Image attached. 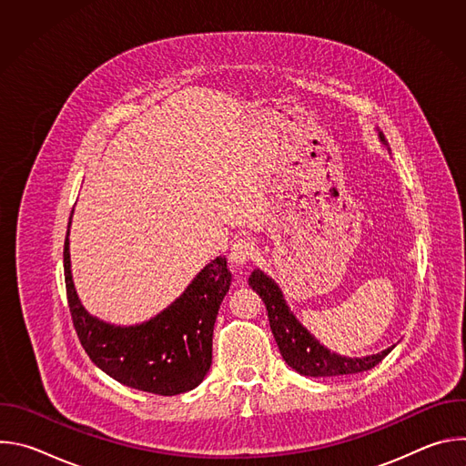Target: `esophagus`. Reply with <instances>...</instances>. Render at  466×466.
Here are the masks:
<instances>
[{"label":"esophagus","instance_id":"1","mask_svg":"<svg viewBox=\"0 0 466 466\" xmlns=\"http://www.w3.org/2000/svg\"><path fill=\"white\" fill-rule=\"evenodd\" d=\"M256 256V245L250 239H238L230 248V265L236 269L243 268L252 258Z\"/></svg>","mask_w":466,"mask_h":466}]
</instances>
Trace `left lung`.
I'll use <instances>...</instances> for the list:
<instances>
[{"label":"left lung","instance_id":"obj_1","mask_svg":"<svg viewBox=\"0 0 466 466\" xmlns=\"http://www.w3.org/2000/svg\"><path fill=\"white\" fill-rule=\"evenodd\" d=\"M378 137L380 142L389 149V144L381 130H378ZM248 286L259 295L265 308H268L271 331L284 361L302 376L328 378L370 370L394 349L392 345L378 354H370L365 358H347L329 352L299 322V319L289 309L282 289L271 277L259 269H254L248 277Z\"/></svg>","mask_w":466,"mask_h":466}]
</instances>
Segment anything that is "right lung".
Listing matches in <instances>:
<instances>
[{"label": "right lung", "instance_id": "add662e5", "mask_svg": "<svg viewBox=\"0 0 466 466\" xmlns=\"http://www.w3.org/2000/svg\"><path fill=\"white\" fill-rule=\"evenodd\" d=\"M72 216L64 241L66 293L90 360L116 381L138 390L173 396L195 389L212 365L214 324L232 282L227 258L212 259L178 299L149 320L110 324L88 313L77 297L68 238Z\"/></svg>", "mask_w": 466, "mask_h": 466}]
</instances>
